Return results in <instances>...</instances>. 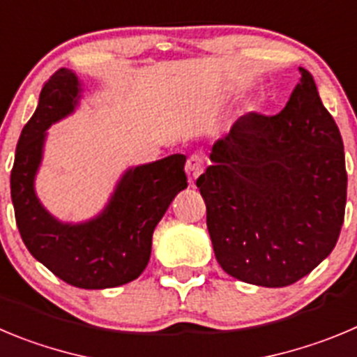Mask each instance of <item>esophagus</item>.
Wrapping results in <instances>:
<instances>
[{"label": "esophagus", "mask_w": 357, "mask_h": 357, "mask_svg": "<svg viewBox=\"0 0 357 357\" xmlns=\"http://www.w3.org/2000/svg\"><path fill=\"white\" fill-rule=\"evenodd\" d=\"M205 168V157L200 155V153H192V155L188 157V161H185V173L189 176V182L195 184V181L198 176L204 173Z\"/></svg>", "instance_id": "34e87169"}]
</instances>
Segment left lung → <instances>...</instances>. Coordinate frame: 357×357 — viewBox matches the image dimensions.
<instances>
[{
	"instance_id": "left-lung-1",
	"label": "left lung",
	"mask_w": 357,
	"mask_h": 357,
	"mask_svg": "<svg viewBox=\"0 0 357 357\" xmlns=\"http://www.w3.org/2000/svg\"><path fill=\"white\" fill-rule=\"evenodd\" d=\"M299 74L287 106L241 116L196 181L219 266L251 285L287 287L312 273L345 218L342 136L312 74Z\"/></svg>"
}]
</instances>
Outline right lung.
<instances>
[{"instance_id":"obj_1","label":"right lung","mask_w":357,"mask_h":357,"mask_svg":"<svg viewBox=\"0 0 357 357\" xmlns=\"http://www.w3.org/2000/svg\"><path fill=\"white\" fill-rule=\"evenodd\" d=\"M79 91V81L68 68H58L45 81L37 111L19 136L10 192L15 223L29 253L68 285L111 289L145 271L153 228L176 192L188 188L185 155L175 153L129 169L99 218L81 225L56 221L37 200L33 178L45 129L74 111Z\"/></svg>"}]
</instances>
